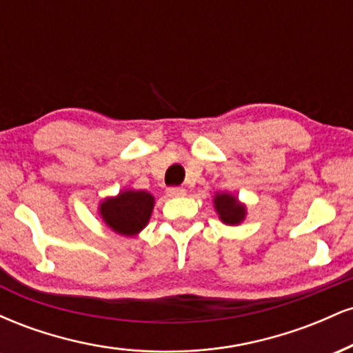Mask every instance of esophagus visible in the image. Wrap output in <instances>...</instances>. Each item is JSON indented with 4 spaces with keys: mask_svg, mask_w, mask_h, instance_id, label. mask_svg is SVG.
I'll use <instances>...</instances> for the list:
<instances>
[{
    "mask_svg": "<svg viewBox=\"0 0 353 353\" xmlns=\"http://www.w3.org/2000/svg\"><path fill=\"white\" fill-rule=\"evenodd\" d=\"M165 192H168L169 197H179V196H184L185 189L184 188H168Z\"/></svg>",
    "mask_w": 353,
    "mask_h": 353,
    "instance_id": "esophagus-1",
    "label": "esophagus"
}]
</instances>
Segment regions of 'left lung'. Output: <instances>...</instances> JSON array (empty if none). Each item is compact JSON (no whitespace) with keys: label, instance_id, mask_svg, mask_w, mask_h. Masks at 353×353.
Returning <instances> with one entry per match:
<instances>
[{"label":"left lung","instance_id":"obj_1","mask_svg":"<svg viewBox=\"0 0 353 353\" xmlns=\"http://www.w3.org/2000/svg\"><path fill=\"white\" fill-rule=\"evenodd\" d=\"M214 204H216L219 217L222 219V222L229 225L239 224L245 216L244 205L239 204L236 197L229 196V194H217Z\"/></svg>","mask_w":353,"mask_h":353}]
</instances>
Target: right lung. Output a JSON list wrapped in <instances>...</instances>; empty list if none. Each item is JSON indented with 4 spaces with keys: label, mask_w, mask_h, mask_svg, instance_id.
Segmentation results:
<instances>
[{
    "label": "right lung",
    "mask_w": 353,
    "mask_h": 353,
    "mask_svg": "<svg viewBox=\"0 0 353 353\" xmlns=\"http://www.w3.org/2000/svg\"><path fill=\"white\" fill-rule=\"evenodd\" d=\"M154 197L145 190H125L101 204V216L117 234L134 236L151 217Z\"/></svg>",
    "instance_id": "add662e5"
}]
</instances>
